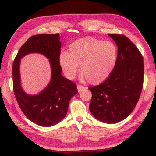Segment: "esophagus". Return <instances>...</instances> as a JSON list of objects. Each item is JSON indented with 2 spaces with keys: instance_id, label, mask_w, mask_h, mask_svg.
<instances>
[{
  "instance_id": "34e87169",
  "label": "esophagus",
  "mask_w": 156,
  "mask_h": 156,
  "mask_svg": "<svg viewBox=\"0 0 156 156\" xmlns=\"http://www.w3.org/2000/svg\"><path fill=\"white\" fill-rule=\"evenodd\" d=\"M77 89H78V92H81L83 90V89H85V87H84L81 86V85H78L77 86Z\"/></svg>"
}]
</instances>
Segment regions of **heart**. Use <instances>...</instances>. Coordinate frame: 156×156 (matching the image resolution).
<instances>
[{
  "instance_id": "obj_1",
  "label": "heart",
  "mask_w": 156,
  "mask_h": 156,
  "mask_svg": "<svg viewBox=\"0 0 156 156\" xmlns=\"http://www.w3.org/2000/svg\"><path fill=\"white\" fill-rule=\"evenodd\" d=\"M117 54V49L112 42L86 37L73 42L69 47V53H60L59 62L69 79L76 77L80 64L83 73L81 80L98 84L106 80L112 73Z\"/></svg>"
}]
</instances>
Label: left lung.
<instances>
[{
  "label": "left lung",
  "instance_id": "obj_1",
  "mask_svg": "<svg viewBox=\"0 0 156 156\" xmlns=\"http://www.w3.org/2000/svg\"><path fill=\"white\" fill-rule=\"evenodd\" d=\"M118 47L117 60L104 83L89 89L92 94L89 109L97 120L115 124L131 114L140 96L144 63L140 52L127 37L109 34Z\"/></svg>",
  "mask_w": 156,
  "mask_h": 156
}]
</instances>
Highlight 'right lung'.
Masks as SVG:
<instances>
[{"label": "right lung", "instance_id": "1", "mask_svg": "<svg viewBox=\"0 0 156 156\" xmlns=\"http://www.w3.org/2000/svg\"><path fill=\"white\" fill-rule=\"evenodd\" d=\"M60 48L59 34L33 36L20 47L12 66L13 87L20 109L31 122L46 127L56 125L65 117L70 100L78 92L76 84L62 76L59 62ZM32 52L46 56L52 69L48 85L36 95L25 93L20 83V59Z\"/></svg>", "mask_w": 156, "mask_h": 156}]
</instances>
